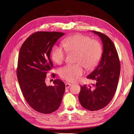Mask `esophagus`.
Returning <instances> with one entry per match:
<instances>
[{
	"label": "esophagus",
	"instance_id": "34e87169",
	"mask_svg": "<svg viewBox=\"0 0 134 134\" xmlns=\"http://www.w3.org/2000/svg\"><path fill=\"white\" fill-rule=\"evenodd\" d=\"M71 86V84H70V83H65V88H66V89H68V88H69V87H70Z\"/></svg>",
	"mask_w": 134,
	"mask_h": 134
}]
</instances>
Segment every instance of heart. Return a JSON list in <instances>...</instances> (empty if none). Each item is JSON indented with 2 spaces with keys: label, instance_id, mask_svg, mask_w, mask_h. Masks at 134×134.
<instances>
[{
  "label": "heart",
  "instance_id": "heart-1",
  "mask_svg": "<svg viewBox=\"0 0 134 134\" xmlns=\"http://www.w3.org/2000/svg\"><path fill=\"white\" fill-rule=\"evenodd\" d=\"M64 50L68 53L75 54L74 65H66L59 70L62 78L74 82L83 74V67L92 69L98 64L102 54L100 43L94 39L82 34H75L65 38L62 41ZM66 52L59 46H55L51 51L52 60L57 64H62L65 58Z\"/></svg>",
  "mask_w": 134,
  "mask_h": 134
}]
</instances>
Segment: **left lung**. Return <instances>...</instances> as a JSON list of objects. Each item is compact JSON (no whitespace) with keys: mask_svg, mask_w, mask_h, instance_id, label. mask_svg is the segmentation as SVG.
Returning a JSON list of instances; mask_svg holds the SVG:
<instances>
[{"mask_svg":"<svg viewBox=\"0 0 134 134\" xmlns=\"http://www.w3.org/2000/svg\"><path fill=\"white\" fill-rule=\"evenodd\" d=\"M103 43V53L98 65L87 78L93 80L92 86H81L79 102L84 108L98 111L111 102L116 92L120 74V62L114 44L108 36L92 31Z\"/></svg>","mask_w":134,"mask_h":134,"instance_id":"8db88e82","label":"left lung"}]
</instances>
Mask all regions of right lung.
<instances>
[{"instance_id": "right-lung-1", "label": "right lung", "mask_w": 134, "mask_h": 134, "mask_svg": "<svg viewBox=\"0 0 134 134\" xmlns=\"http://www.w3.org/2000/svg\"><path fill=\"white\" fill-rule=\"evenodd\" d=\"M63 32L40 31L29 36L19 51L17 75L22 94L30 106L40 113L49 114L59 108L65 90L61 80L47 86L48 71L53 68L50 54ZM53 78L55 74H52Z\"/></svg>"}]
</instances>
